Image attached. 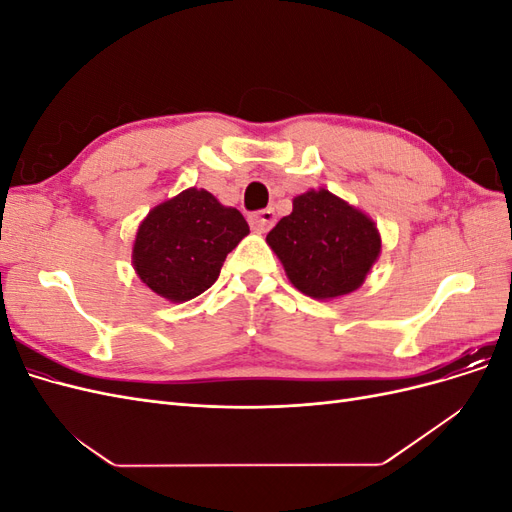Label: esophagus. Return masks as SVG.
I'll list each match as a JSON object with an SVG mask.
<instances>
[{"mask_svg":"<svg viewBox=\"0 0 512 512\" xmlns=\"http://www.w3.org/2000/svg\"><path fill=\"white\" fill-rule=\"evenodd\" d=\"M275 224V211L273 209H262L250 215V226L256 232H267Z\"/></svg>","mask_w":512,"mask_h":512,"instance_id":"1","label":"esophagus"}]
</instances>
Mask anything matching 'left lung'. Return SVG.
Here are the masks:
<instances>
[{"label": "left lung", "mask_w": 512, "mask_h": 512, "mask_svg": "<svg viewBox=\"0 0 512 512\" xmlns=\"http://www.w3.org/2000/svg\"><path fill=\"white\" fill-rule=\"evenodd\" d=\"M294 288L335 299L359 288L380 254L376 224L329 190L292 200V213L267 235Z\"/></svg>", "instance_id": "1"}]
</instances>
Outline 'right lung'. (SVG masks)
Here are the masks:
<instances>
[{"mask_svg": "<svg viewBox=\"0 0 512 512\" xmlns=\"http://www.w3.org/2000/svg\"><path fill=\"white\" fill-rule=\"evenodd\" d=\"M250 232L243 215L190 188L149 211L138 226L134 269L160 297L183 303L218 280L226 256Z\"/></svg>", "mask_w": 512, "mask_h": 512, "instance_id": "obj_1", "label": "right lung"}]
</instances>
